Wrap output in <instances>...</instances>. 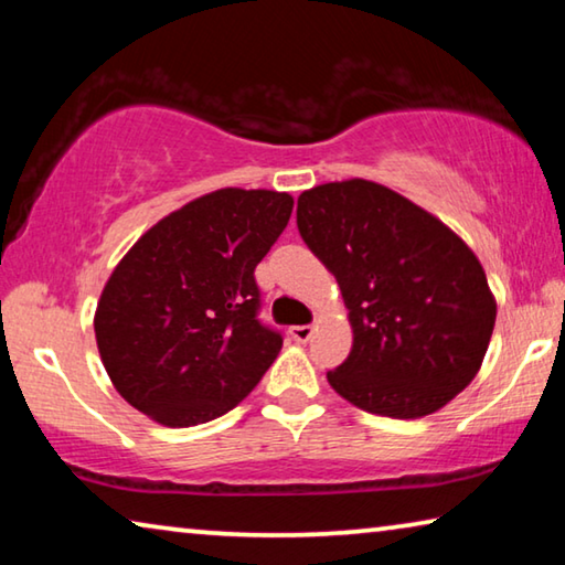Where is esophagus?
<instances>
[{
    "mask_svg": "<svg viewBox=\"0 0 565 565\" xmlns=\"http://www.w3.org/2000/svg\"><path fill=\"white\" fill-rule=\"evenodd\" d=\"M289 333H291V337H294V341L306 343V341L311 339L313 327H309V323H303V327H291V329H289Z\"/></svg>",
    "mask_w": 565,
    "mask_h": 565,
    "instance_id": "34e87169",
    "label": "esophagus"
}]
</instances>
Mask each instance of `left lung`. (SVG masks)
I'll use <instances>...</instances> for the list:
<instances>
[{
	"label": "left lung",
	"mask_w": 565,
	"mask_h": 565,
	"mask_svg": "<svg viewBox=\"0 0 565 565\" xmlns=\"http://www.w3.org/2000/svg\"><path fill=\"white\" fill-rule=\"evenodd\" d=\"M296 226L349 309L351 353L327 374L341 398L369 414L420 418L471 384L495 299L461 236L366 179L303 191Z\"/></svg>",
	"instance_id": "left-lung-1"
}]
</instances>
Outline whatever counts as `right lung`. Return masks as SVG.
Here are the masks:
<instances>
[{"label": "right lung", "mask_w": 565, "mask_h": 565, "mask_svg": "<svg viewBox=\"0 0 565 565\" xmlns=\"http://www.w3.org/2000/svg\"><path fill=\"white\" fill-rule=\"evenodd\" d=\"M294 199L216 189L161 218L111 271L94 313L121 398L169 428L206 424L259 384L281 333L256 319L254 269L289 224Z\"/></svg>", "instance_id": "obj_1"}]
</instances>
